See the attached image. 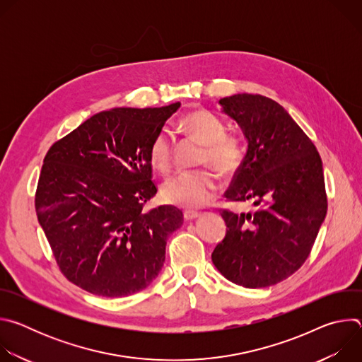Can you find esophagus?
Segmentation results:
<instances>
[{
    "label": "esophagus",
    "mask_w": 362,
    "mask_h": 362,
    "mask_svg": "<svg viewBox=\"0 0 362 362\" xmlns=\"http://www.w3.org/2000/svg\"><path fill=\"white\" fill-rule=\"evenodd\" d=\"M183 218H185L186 221H194V219L200 218V214L196 212V211H185V212H183Z\"/></svg>",
    "instance_id": "esophagus-1"
}]
</instances>
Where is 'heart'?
<instances>
[{"label":"heart","mask_w":362,"mask_h":362,"mask_svg":"<svg viewBox=\"0 0 362 362\" xmlns=\"http://www.w3.org/2000/svg\"><path fill=\"white\" fill-rule=\"evenodd\" d=\"M180 126L204 146L202 163H209L223 175H232L240 168L245 153L242 141L226 133V124L219 116L204 109L192 110L180 119ZM172 132L159 130L148 144L151 166L159 172H168L172 165ZM218 190V177L208 169L179 172L169 177L162 187L166 202L187 209L202 208L216 196Z\"/></svg>","instance_id":"b5f03b06"}]
</instances>
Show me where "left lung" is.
Returning <instances> with one entry per match:
<instances>
[{"label": "left lung", "mask_w": 362, "mask_h": 362, "mask_svg": "<svg viewBox=\"0 0 362 362\" xmlns=\"http://www.w3.org/2000/svg\"><path fill=\"white\" fill-rule=\"evenodd\" d=\"M247 140L240 168L225 193L253 202L249 214L222 211L226 235L212 262L230 282L267 288L295 274L311 252L327 215L322 160L288 112L261 94L219 100Z\"/></svg>", "instance_id": "1"}]
</instances>
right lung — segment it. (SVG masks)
<instances>
[{"label": "right lung", "instance_id": "add662e5", "mask_svg": "<svg viewBox=\"0 0 362 362\" xmlns=\"http://www.w3.org/2000/svg\"><path fill=\"white\" fill-rule=\"evenodd\" d=\"M179 107L100 112L47 151L35 212L60 271L78 288L122 298L159 275L183 214L170 204L143 211L158 192L148 144Z\"/></svg>", "mask_w": 362, "mask_h": 362}]
</instances>
